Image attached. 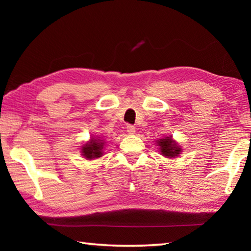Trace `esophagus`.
Segmentation results:
<instances>
[{"instance_id": "34e87169", "label": "esophagus", "mask_w": 251, "mask_h": 251, "mask_svg": "<svg viewBox=\"0 0 251 251\" xmlns=\"http://www.w3.org/2000/svg\"><path fill=\"white\" fill-rule=\"evenodd\" d=\"M126 129H127V131H128V134H135V126L127 125Z\"/></svg>"}]
</instances>
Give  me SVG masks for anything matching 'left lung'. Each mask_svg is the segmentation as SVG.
I'll use <instances>...</instances> for the list:
<instances>
[{
  "label": "left lung",
  "instance_id": "8db88e82",
  "mask_svg": "<svg viewBox=\"0 0 251 251\" xmlns=\"http://www.w3.org/2000/svg\"><path fill=\"white\" fill-rule=\"evenodd\" d=\"M159 146H160V151L161 154H163L164 156L166 157H175L177 156L178 154L180 152V148L178 147L175 143H174V141L172 138H164V139H160V141L158 142Z\"/></svg>",
  "mask_w": 251,
  "mask_h": 251
}]
</instances>
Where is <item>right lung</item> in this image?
Returning <instances> with one entry per match:
<instances>
[{
	"label": "right lung",
	"mask_w": 251,
	"mask_h": 251,
	"mask_svg": "<svg viewBox=\"0 0 251 251\" xmlns=\"http://www.w3.org/2000/svg\"><path fill=\"white\" fill-rule=\"evenodd\" d=\"M101 148H103V143H100L97 139H92L90 144H86L83 147V155L87 159H93L100 157Z\"/></svg>",
	"instance_id": "1"
}]
</instances>
